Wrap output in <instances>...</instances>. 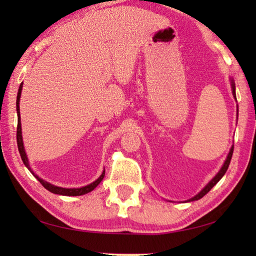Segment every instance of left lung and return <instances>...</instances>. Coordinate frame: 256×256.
Listing matches in <instances>:
<instances>
[{
	"label": "left lung",
	"mask_w": 256,
	"mask_h": 256,
	"mask_svg": "<svg viewBox=\"0 0 256 256\" xmlns=\"http://www.w3.org/2000/svg\"><path fill=\"white\" fill-rule=\"evenodd\" d=\"M232 94H234V97H235V99H236V92H235V84H234V81L232 80ZM232 152H234V146H232V149H230V151H229V154H228V157H227V159H226V162H224V166L222 167V170H219V172L218 174H216L214 178H212L210 182H209V184H208L204 188H203L200 193L198 194H196V196L194 198H190L188 200V202H190V201H196V200H200L201 198H203L206 196V194L209 192V190L214 188V186L218 183V182L222 178V176L226 174V172H227V170H228V167H229V164H230V160H232Z\"/></svg>",
	"instance_id": "1"
}]
</instances>
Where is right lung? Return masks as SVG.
Instances as JSON below:
<instances>
[{"mask_svg":"<svg viewBox=\"0 0 256 256\" xmlns=\"http://www.w3.org/2000/svg\"><path fill=\"white\" fill-rule=\"evenodd\" d=\"M21 90H22V84H21L20 86H19L18 96H16V112H18V126H16V144H18V149H19V152H20V156H21V159H22V162L26 164V167H27L28 170L32 172V168L29 167L28 158H27V156H26L24 144H22V136H21V122H20L21 120H20V110H19V100H20V96H21ZM32 175L36 177L38 180L40 182V184L44 186L46 190H48L50 192H52V193L60 194V196H84V194L92 192L94 188H96L97 185L100 183V182L104 178V176H105V170L102 172V174L100 175V177H99L97 180H94V183L86 185V186H84V188H58V186H55V185H52L50 183H47L46 180L40 178V177L34 175V172H32Z\"/></svg>","mask_w":256,"mask_h":256,"instance_id":"obj_1","label":"right lung"}]
</instances>
